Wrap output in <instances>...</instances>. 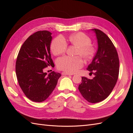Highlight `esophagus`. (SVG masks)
<instances>
[{
  "instance_id": "34e87169",
  "label": "esophagus",
  "mask_w": 133,
  "mask_h": 133,
  "mask_svg": "<svg viewBox=\"0 0 133 133\" xmlns=\"http://www.w3.org/2000/svg\"><path fill=\"white\" fill-rule=\"evenodd\" d=\"M62 75H73V74H71V73H66V72H63V73H62Z\"/></svg>"
}]
</instances>
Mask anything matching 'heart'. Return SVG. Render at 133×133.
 Returning <instances> with one entry per match:
<instances>
[{"mask_svg":"<svg viewBox=\"0 0 133 133\" xmlns=\"http://www.w3.org/2000/svg\"><path fill=\"white\" fill-rule=\"evenodd\" d=\"M68 41L72 44L78 47L76 55H82L85 59H90L93 57L95 49L91 44V39L85 33L79 32L72 34L68 38ZM66 49V42L62 36H58L51 42V49L55 55L65 53ZM57 64L60 70L66 73H73L83 66L84 62L80 56L75 57L64 56L58 59Z\"/></svg>","mask_w":133,"mask_h":133,"instance_id":"b5f03b06","label":"heart"}]
</instances>
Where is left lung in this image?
Here are the masks:
<instances>
[{
    "mask_svg": "<svg viewBox=\"0 0 133 133\" xmlns=\"http://www.w3.org/2000/svg\"><path fill=\"white\" fill-rule=\"evenodd\" d=\"M98 41V50L87 70L93 79L82 76L78 89L88 102H102L110 95L118 79L119 60L113 43L100 30L92 29Z\"/></svg>",
    "mask_w": 133,
    "mask_h": 133,
    "instance_id": "8db88e82",
    "label": "left lung"
}]
</instances>
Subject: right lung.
Masks as SVG:
<instances>
[{
  "label": "right lung",
  "instance_id": "obj_1",
  "mask_svg": "<svg viewBox=\"0 0 133 133\" xmlns=\"http://www.w3.org/2000/svg\"><path fill=\"white\" fill-rule=\"evenodd\" d=\"M51 39L49 31L35 32L23 43L16 61L19 85L26 97L35 102L49 97L61 76L54 71L48 75L43 71L49 66L54 67L50 51Z\"/></svg>",
  "mask_w": 133,
  "mask_h": 133
}]
</instances>
